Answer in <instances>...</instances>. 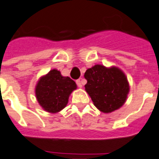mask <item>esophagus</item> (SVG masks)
Wrapping results in <instances>:
<instances>
[{"label": "esophagus", "mask_w": 159, "mask_h": 159, "mask_svg": "<svg viewBox=\"0 0 159 159\" xmlns=\"http://www.w3.org/2000/svg\"><path fill=\"white\" fill-rule=\"evenodd\" d=\"M76 84L78 85L79 88H82L83 86V79H79L76 80Z\"/></svg>", "instance_id": "1"}]
</instances>
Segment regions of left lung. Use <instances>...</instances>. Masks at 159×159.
I'll return each instance as SVG.
<instances>
[{
	"label": "left lung",
	"mask_w": 159,
	"mask_h": 159,
	"mask_svg": "<svg viewBox=\"0 0 159 159\" xmlns=\"http://www.w3.org/2000/svg\"><path fill=\"white\" fill-rule=\"evenodd\" d=\"M85 91L103 113L120 109L127 99L130 86L126 75L118 67L95 64L84 73Z\"/></svg>",
	"instance_id": "obj_1"
}]
</instances>
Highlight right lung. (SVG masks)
Listing matches in <instances>:
<instances>
[{"label":"right lung","instance_id":"add662e5","mask_svg":"<svg viewBox=\"0 0 159 159\" xmlns=\"http://www.w3.org/2000/svg\"><path fill=\"white\" fill-rule=\"evenodd\" d=\"M76 89L75 81L53 69L41 76L37 82L36 99L45 111L58 113L66 107L70 94Z\"/></svg>","mask_w":159,"mask_h":159}]
</instances>
